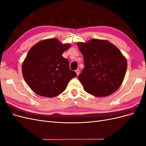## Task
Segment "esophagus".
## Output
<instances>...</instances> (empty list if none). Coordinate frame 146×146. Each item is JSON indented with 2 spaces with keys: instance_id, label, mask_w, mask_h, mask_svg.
Masks as SVG:
<instances>
[{
  "instance_id": "1",
  "label": "esophagus",
  "mask_w": 146,
  "mask_h": 146,
  "mask_svg": "<svg viewBox=\"0 0 146 146\" xmlns=\"http://www.w3.org/2000/svg\"><path fill=\"white\" fill-rule=\"evenodd\" d=\"M76 72L77 73V76H78L79 74H80V70H79V69H77V70H76Z\"/></svg>"
}]
</instances>
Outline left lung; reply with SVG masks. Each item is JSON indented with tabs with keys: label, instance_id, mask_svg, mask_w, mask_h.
<instances>
[{
	"label": "left lung",
	"instance_id": "obj_1",
	"mask_svg": "<svg viewBox=\"0 0 146 146\" xmlns=\"http://www.w3.org/2000/svg\"><path fill=\"white\" fill-rule=\"evenodd\" d=\"M83 55L85 68L78 78L86 92L96 97L113 94L122 85L127 68L124 56L115 46L92 39L77 44Z\"/></svg>",
	"mask_w": 146,
	"mask_h": 146
}]
</instances>
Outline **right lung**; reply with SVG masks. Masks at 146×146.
Returning a JSON list of instances; mask_svg holds the SVG:
<instances>
[{
    "label": "right lung",
    "mask_w": 146,
    "mask_h": 146,
    "mask_svg": "<svg viewBox=\"0 0 146 146\" xmlns=\"http://www.w3.org/2000/svg\"><path fill=\"white\" fill-rule=\"evenodd\" d=\"M70 46L51 38L39 41L30 48L22 72L25 81L36 94L47 98L57 96L77 76L76 72L69 69L68 60L62 56Z\"/></svg>",
    "instance_id": "right-lung-1"
}]
</instances>
